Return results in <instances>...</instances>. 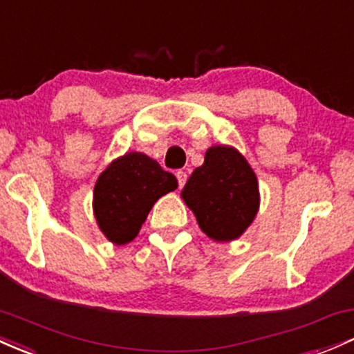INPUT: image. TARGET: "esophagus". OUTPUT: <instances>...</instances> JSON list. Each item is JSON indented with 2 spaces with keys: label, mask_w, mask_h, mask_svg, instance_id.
Instances as JSON below:
<instances>
[{
  "label": "esophagus",
  "mask_w": 354,
  "mask_h": 354,
  "mask_svg": "<svg viewBox=\"0 0 354 354\" xmlns=\"http://www.w3.org/2000/svg\"><path fill=\"white\" fill-rule=\"evenodd\" d=\"M176 178H178V185H180V188H183L185 183H186V180H188V174H186L185 171H178Z\"/></svg>",
  "instance_id": "34e87169"
}]
</instances>
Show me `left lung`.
<instances>
[{"mask_svg":"<svg viewBox=\"0 0 354 354\" xmlns=\"http://www.w3.org/2000/svg\"><path fill=\"white\" fill-rule=\"evenodd\" d=\"M181 198L215 242H230L259 212V183L247 159L230 146H212L186 181Z\"/></svg>","mask_w":354,"mask_h":354,"instance_id":"1","label":"left lung"}]
</instances>
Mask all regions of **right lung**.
I'll return each mask as SVG.
<instances>
[{"label": "right lung", "instance_id": "obj_1", "mask_svg": "<svg viewBox=\"0 0 354 354\" xmlns=\"http://www.w3.org/2000/svg\"><path fill=\"white\" fill-rule=\"evenodd\" d=\"M178 188L174 174L142 153H127L111 162L94 188V215L102 234L115 245L136 239L153 205Z\"/></svg>", "mask_w": 354, "mask_h": 354}]
</instances>
